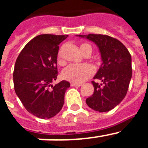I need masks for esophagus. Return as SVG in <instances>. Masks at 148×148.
Here are the masks:
<instances>
[{
	"label": "esophagus",
	"mask_w": 148,
	"mask_h": 148,
	"mask_svg": "<svg viewBox=\"0 0 148 148\" xmlns=\"http://www.w3.org/2000/svg\"><path fill=\"white\" fill-rule=\"evenodd\" d=\"M70 85H71V87H80V86H82V84H81L71 83L70 84Z\"/></svg>",
	"instance_id": "34e87169"
}]
</instances>
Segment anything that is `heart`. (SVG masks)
<instances>
[{
    "label": "heart",
    "instance_id": "b5f03b06",
    "mask_svg": "<svg viewBox=\"0 0 148 148\" xmlns=\"http://www.w3.org/2000/svg\"><path fill=\"white\" fill-rule=\"evenodd\" d=\"M64 47H61L57 54V62L59 65H64L65 61L63 56ZM80 50L84 56H90L92 53V47L90 44H82ZM94 68L90 64H71L69 65L62 71L61 75L65 80L72 83H82L93 75Z\"/></svg>",
    "mask_w": 148,
    "mask_h": 148
}]
</instances>
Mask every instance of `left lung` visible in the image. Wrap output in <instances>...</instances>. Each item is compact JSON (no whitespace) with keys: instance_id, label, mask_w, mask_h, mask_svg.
<instances>
[{"instance_id":"left-lung-1","label":"left lung","mask_w":148,"mask_h":148,"mask_svg":"<svg viewBox=\"0 0 148 148\" xmlns=\"http://www.w3.org/2000/svg\"><path fill=\"white\" fill-rule=\"evenodd\" d=\"M78 36L95 43L102 61L94 76L102 84L92 81L93 94L86 99V103L95 111L111 110L121 102L127 92L132 77L131 56L121 41L108 35L89 34Z\"/></svg>"}]
</instances>
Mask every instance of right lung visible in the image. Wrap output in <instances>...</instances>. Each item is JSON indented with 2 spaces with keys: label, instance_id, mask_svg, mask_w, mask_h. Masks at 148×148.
<instances>
[{
  "label": "right lung",
  "instance_id": "1",
  "mask_svg": "<svg viewBox=\"0 0 148 148\" xmlns=\"http://www.w3.org/2000/svg\"><path fill=\"white\" fill-rule=\"evenodd\" d=\"M67 36L38 35L26 44L15 61L13 82L16 95L29 113L38 118L50 119L59 113L70 87L66 81L52 84L58 76V45Z\"/></svg>",
  "mask_w": 148,
  "mask_h": 148
}]
</instances>
